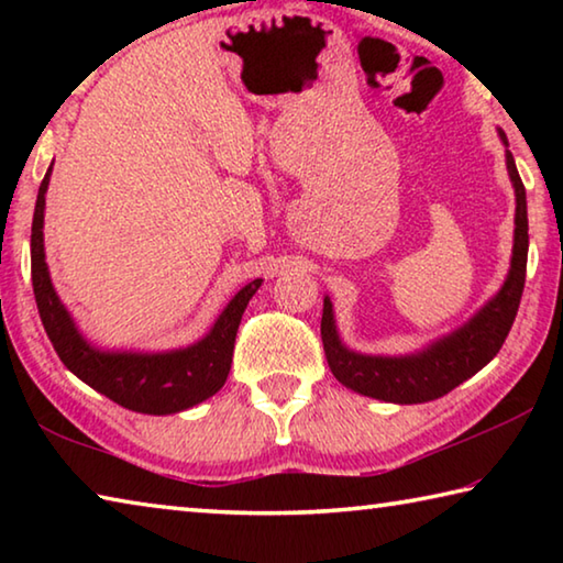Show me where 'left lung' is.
I'll return each instance as SVG.
<instances>
[{"mask_svg": "<svg viewBox=\"0 0 563 563\" xmlns=\"http://www.w3.org/2000/svg\"><path fill=\"white\" fill-rule=\"evenodd\" d=\"M504 144L507 136L499 131ZM509 146V144H507ZM507 170L517 196V216H514V251L511 268L501 290L476 312V316L456 328L450 335L434 340L432 345L415 355H362L345 347L335 328L332 302H322L320 335L325 347L328 365L342 385L355 393L395 405H417L452 393L456 385L479 373L489 360L501 350L509 330L517 318L523 280H527V253H529V218H527V190L519 178L511 151H507Z\"/></svg>", "mask_w": 563, "mask_h": 563, "instance_id": "obj_1", "label": "left lung"}]
</instances>
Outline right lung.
Wrapping results in <instances>:
<instances>
[{"mask_svg":"<svg viewBox=\"0 0 563 563\" xmlns=\"http://www.w3.org/2000/svg\"><path fill=\"white\" fill-rule=\"evenodd\" d=\"M52 166L36 196L32 221V285L42 325L66 369L113 402L141 415H174L213 397L231 373L235 332L247 300L261 288V278L247 283L225 305L203 340L166 352H109L93 347L76 328L69 310L56 295L44 255V194Z\"/></svg>","mask_w":563,"mask_h":563,"instance_id":"obj_1","label":"right lung"}]
</instances>
